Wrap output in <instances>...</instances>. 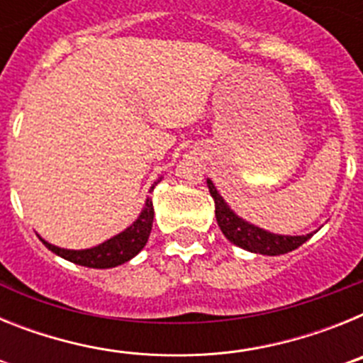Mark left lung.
Listing matches in <instances>:
<instances>
[{
    "label": "left lung",
    "instance_id": "left-lung-1",
    "mask_svg": "<svg viewBox=\"0 0 363 363\" xmlns=\"http://www.w3.org/2000/svg\"><path fill=\"white\" fill-rule=\"evenodd\" d=\"M207 187H209L211 196L214 198V209H216L214 213H216V220L221 233L225 234V238L230 243L242 247L245 251L259 252V255L267 256L285 255V252L298 249L301 243H306L313 236V234H307V236H281V234H272L264 229H258V227L251 225V223H247L242 218L236 216L227 207V203L221 200L211 179H207Z\"/></svg>",
    "mask_w": 363,
    "mask_h": 363
}]
</instances>
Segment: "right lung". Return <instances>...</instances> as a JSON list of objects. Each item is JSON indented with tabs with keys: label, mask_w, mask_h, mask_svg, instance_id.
Segmentation results:
<instances>
[{
	"label": "right lung",
	"mask_w": 363,
	"mask_h": 363,
	"mask_svg": "<svg viewBox=\"0 0 363 363\" xmlns=\"http://www.w3.org/2000/svg\"><path fill=\"white\" fill-rule=\"evenodd\" d=\"M150 191H154V187ZM152 220L154 207L149 198L145 203V209L142 211L140 218L134 221L129 229L123 230L118 236H114V238L107 240V242L98 247L85 249V251H67V249H60V247L47 243L45 240H40L45 243V247L49 251L56 252L57 256L69 259L72 264L92 269H108L129 262L130 258H134L138 252L142 251L143 247H145L147 240H149L150 229H152Z\"/></svg>",
	"instance_id": "right-lung-1"
}]
</instances>
